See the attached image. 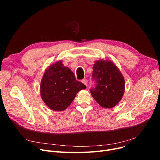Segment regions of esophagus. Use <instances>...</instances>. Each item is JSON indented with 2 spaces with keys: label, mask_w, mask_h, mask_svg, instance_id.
<instances>
[{
  "label": "esophagus",
  "mask_w": 160,
  "mask_h": 160,
  "mask_svg": "<svg viewBox=\"0 0 160 160\" xmlns=\"http://www.w3.org/2000/svg\"><path fill=\"white\" fill-rule=\"evenodd\" d=\"M82 82L83 83V84H84L85 86H88V80H86V79H83V80H82Z\"/></svg>",
  "instance_id": "obj_1"
}]
</instances>
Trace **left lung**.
I'll use <instances>...</instances> for the list:
<instances>
[{"label":"left lung","mask_w":160,"mask_h":160,"mask_svg":"<svg viewBox=\"0 0 160 160\" xmlns=\"http://www.w3.org/2000/svg\"><path fill=\"white\" fill-rule=\"evenodd\" d=\"M93 70L97 86L91 89V95L104 108L115 107L124 93L125 82L122 74L113 62L108 60L96 61Z\"/></svg>","instance_id":"obj_1"}]
</instances>
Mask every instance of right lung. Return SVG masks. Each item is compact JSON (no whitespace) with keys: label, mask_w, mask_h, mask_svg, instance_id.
Listing matches in <instances>:
<instances>
[{"label":"right lung","mask_w":160,"mask_h":160,"mask_svg":"<svg viewBox=\"0 0 160 160\" xmlns=\"http://www.w3.org/2000/svg\"><path fill=\"white\" fill-rule=\"evenodd\" d=\"M86 88L84 84L76 80L69 67L59 60L45 70L41 81L40 94L50 109L62 112L71 105L80 90Z\"/></svg>","instance_id":"obj_1"}]
</instances>
